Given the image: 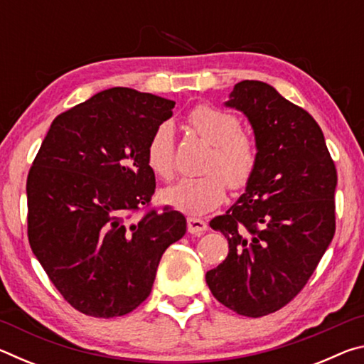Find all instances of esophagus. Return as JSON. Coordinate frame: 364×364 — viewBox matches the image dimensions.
<instances>
[{
  "label": "esophagus",
  "mask_w": 364,
  "mask_h": 364,
  "mask_svg": "<svg viewBox=\"0 0 364 364\" xmlns=\"http://www.w3.org/2000/svg\"><path fill=\"white\" fill-rule=\"evenodd\" d=\"M207 221L200 220V218H188V231L191 234H204L207 231Z\"/></svg>",
  "instance_id": "1"
}]
</instances>
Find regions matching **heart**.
Here are the masks:
<instances>
[{
    "label": "heart",
    "mask_w": 364,
    "mask_h": 364,
    "mask_svg": "<svg viewBox=\"0 0 364 364\" xmlns=\"http://www.w3.org/2000/svg\"><path fill=\"white\" fill-rule=\"evenodd\" d=\"M189 125L215 149L207 165V176L181 178L162 191V200L189 217H200L223 204L226 184L234 191L247 188L258 165L255 141L242 132V122L228 110L197 106L188 117ZM175 132L168 122L154 130L146 159L157 176L168 180L175 171Z\"/></svg>",
    "instance_id": "heart-1"
}]
</instances>
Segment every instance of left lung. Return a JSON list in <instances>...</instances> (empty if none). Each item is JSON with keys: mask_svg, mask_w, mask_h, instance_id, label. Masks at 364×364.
Masks as SVG:
<instances>
[{"mask_svg": "<svg viewBox=\"0 0 364 364\" xmlns=\"http://www.w3.org/2000/svg\"><path fill=\"white\" fill-rule=\"evenodd\" d=\"M226 106L249 119L258 165L236 204L210 221L230 252L205 279L220 304L258 318L287 305L329 247L337 170L316 120L271 85L239 82Z\"/></svg>", "mask_w": 364, "mask_h": 364, "instance_id": "left-lung-1", "label": "left lung"}]
</instances>
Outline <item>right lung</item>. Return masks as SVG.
I'll return each instance as SVG.
<instances>
[{"label":"right lung","instance_id":"right-lung-1","mask_svg":"<svg viewBox=\"0 0 364 364\" xmlns=\"http://www.w3.org/2000/svg\"><path fill=\"white\" fill-rule=\"evenodd\" d=\"M175 102L132 88L104 90L53 120L27 178L28 242L75 310L123 316L149 297L164 252L186 218L149 208L146 159ZM144 210L138 222L132 215Z\"/></svg>","mask_w":364,"mask_h":364}]
</instances>
